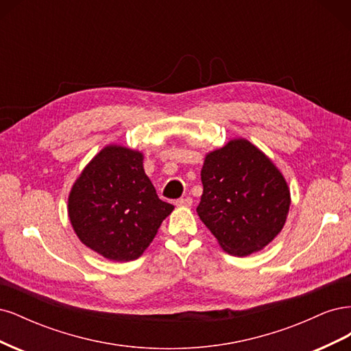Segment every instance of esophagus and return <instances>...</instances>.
<instances>
[{
    "label": "esophagus",
    "instance_id": "34e87169",
    "mask_svg": "<svg viewBox=\"0 0 351 351\" xmlns=\"http://www.w3.org/2000/svg\"><path fill=\"white\" fill-rule=\"evenodd\" d=\"M192 204H193V199L192 197H182V199H177L176 200V206H180V208L192 206Z\"/></svg>",
    "mask_w": 351,
    "mask_h": 351
}]
</instances>
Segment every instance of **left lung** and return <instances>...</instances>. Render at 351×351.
I'll use <instances>...</instances> for the list:
<instances>
[{"label": "left lung", "instance_id": "obj_1", "mask_svg": "<svg viewBox=\"0 0 351 351\" xmlns=\"http://www.w3.org/2000/svg\"><path fill=\"white\" fill-rule=\"evenodd\" d=\"M197 215L232 256H249L277 237L291 195L282 173L247 139H231L205 155Z\"/></svg>", "mask_w": 351, "mask_h": 351}]
</instances>
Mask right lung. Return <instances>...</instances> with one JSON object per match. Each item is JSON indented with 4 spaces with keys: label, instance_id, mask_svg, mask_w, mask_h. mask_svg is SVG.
<instances>
[{
    "label": "right lung",
    "instance_id": "1",
    "mask_svg": "<svg viewBox=\"0 0 351 351\" xmlns=\"http://www.w3.org/2000/svg\"><path fill=\"white\" fill-rule=\"evenodd\" d=\"M143 152L110 143L73 183L67 212L79 240L114 262L141 258L174 206L158 197Z\"/></svg>",
    "mask_w": 351,
    "mask_h": 351
}]
</instances>
